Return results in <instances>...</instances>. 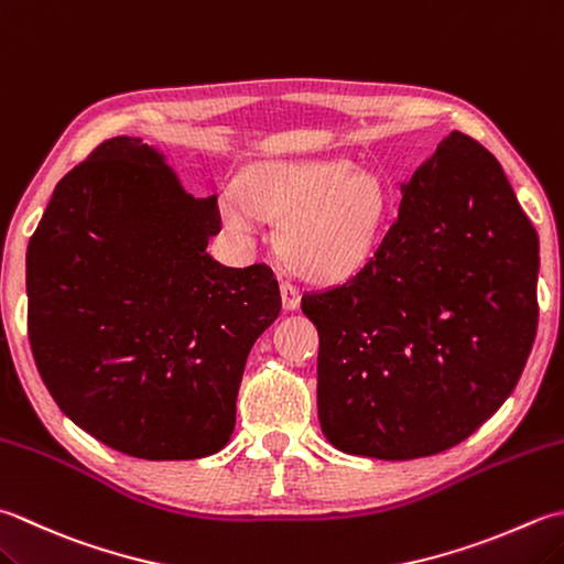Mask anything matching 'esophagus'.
<instances>
[{
	"label": "esophagus",
	"instance_id": "1",
	"mask_svg": "<svg viewBox=\"0 0 564 564\" xmlns=\"http://www.w3.org/2000/svg\"><path fill=\"white\" fill-rule=\"evenodd\" d=\"M281 301L285 311H295L297 303H301V291H297V285H293L291 281H283L281 283Z\"/></svg>",
	"mask_w": 564,
	"mask_h": 564
}]
</instances>
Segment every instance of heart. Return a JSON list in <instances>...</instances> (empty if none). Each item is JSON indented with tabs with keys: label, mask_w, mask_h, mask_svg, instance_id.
I'll use <instances>...</instances> for the list:
<instances>
[{
	"label": "heart",
	"mask_w": 564,
	"mask_h": 564,
	"mask_svg": "<svg viewBox=\"0 0 564 564\" xmlns=\"http://www.w3.org/2000/svg\"><path fill=\"white\" fill-rule=\"evenodd\" d=\"M219 207L239 231L257 227V215L279 219L291 269L315 281H337L377 247L389 200L377 175L357 173L345 161H267L251 165L239 193H225Z\"/></svg>",
	"instance_id": "b5f03b06"
}]
</instances>
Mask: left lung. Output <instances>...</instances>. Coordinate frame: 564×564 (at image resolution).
Listing matches in <instances>:
<instances>
[{"mask_svg":"<svg viewBox=\"0 0 564 564\" xmlns=\"http://www.w3.org/2000/svg\"><path fill=\"white\" fill-rule=\"evenodd\" d=\"M538 235L501 163L452 131L401 185L399 217L345 283L305 293L317 415L347 455L415 459L499 411L538 329Z\"/></svg>","mask_w":564,"mask_h":564,"instance_id":"1","label":"left lung"}]
</instances>
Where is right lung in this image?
<instances>
[{
  "mask_svg": "<svg viewBox=\"0 0 564 564\" xmlns=\"http://www.w3.org/2000/svg\"><path fill=\"white\" fill-rule=\"evenodd\" d=\"M197 200L141 139L115 137L63 175L26 251L29 341L53 401L139 459L223 449L253 341L281 313L267 263L229 269Z\"/></svg>",
  "mask_w": 564,
  "mask_h": 564,
  "instance_id": "add662e5",
  "label": "right lung"
}]
</instances>
